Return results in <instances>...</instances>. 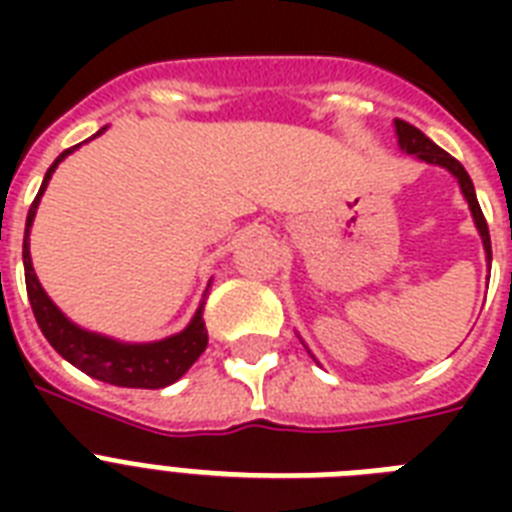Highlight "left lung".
<instances>
[{
  "mask_svg": "<svg viewBox=\"0 0 512 512\" xmlns=\"http://www.w3.org/2000/svg\"><path fill=\"white\" fill-rule=\"evenodd\" d=\"M393 127H396V138H398V148L404 151V154L409 156H417L420 162L425 164H436V167H444L449 175L457 180V185H460L462 196H465V201H468L470 207V215H473V223H476L478 228V236H481V241H484V252H486V263H492V239H489V225H486L484 220V212H481V207H478V199H476V188H473V180H470V175L465 172V167H462L454 156H449L444 151V148H438L433 140L428 138V135H422L417 127H412L409 122H401V119H396L393 122ZM305 345V342H303ZM308 348V345H305ZM311 353V350H308Z\"/></svg>",
  "mask_w": 512,
  "mask_h": 512,
  "instance_id": "obj_1",
  "label": "left lung"
}]
</instances>
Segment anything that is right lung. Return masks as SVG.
<instances>
[{
    "label": "right lung",
    "mask_w": 512,
    "mask_h": 512,
    "mask_svg": "<svg viewBox=\"0 0 512 512\" xmlns=\"http://www.w3.org/2000/svg\"><path fill=\"white\" fill-rule=\"evenodd\" d=\"M106 127H100L92 138L103 135ZM90 138V140H92ZM87 143V140H84ZM82 146V143H79ZM68 148L52 162L42 180V188L36 193L34 204L28 209L26 217V236H23V268H26V289L28 300H31V311L36 316V324L42 329V335L47 337L52 348L58 350L60 356L66 358L68 364H74L76 369H82L84 374H90L95 380L111 382L119 388H167L175 380H180L193 361L204 353L207 348V327H204V300L199 303L193 319L188 321V327L177 335L164 337V340L154 342H122L108 335H98L90 329H82L79 324L68 319L66 313L60 311L58 305L52 303L50 295L44 292L39 279L34 273V263H31V252H28V233L34 225L36 209L42 201L47 183H50L52 172L58 170V164L66 159L68 154H74L76 148ZM209 289V284H207ZM207 297V292H204Z\"/></svg>",
    "instance_id": "1"
}]
</instances>
